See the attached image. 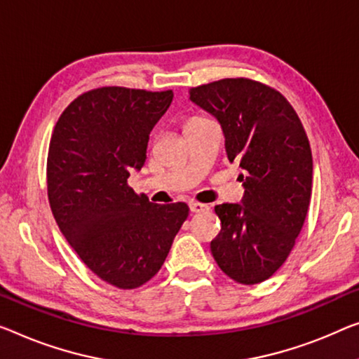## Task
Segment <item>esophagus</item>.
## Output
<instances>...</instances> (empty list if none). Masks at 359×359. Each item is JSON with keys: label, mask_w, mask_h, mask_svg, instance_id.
Returning <instances> with one entry per match:
<instances>
[{"label": "esophagus", "mask_w": 359, "mask_h": 359, "mask_svg": "<svg viewBox=\"0 0 359 359\" xmlns=\"http://www.w3.org/2000/svg\"><path fill=\"white\" fill-rule=\"evenodd\" d=\"M189 206H190L191 212H201V211L208 210L206 205H203V203H198V201H190Z\"/></svg>", "instance_id": "esophagus-1"}]
</instances>
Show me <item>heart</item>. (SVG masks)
I'll return each mask as SVG.
<instances>
[{"instance_id": "obj_1", "label": "heart", "mask_w": 359, "mask_h": 359, "mask_svg": "<svg viewBox=\"0 0 359 359\" xmlns=\"http://www.w3.org/2000/svg\"><path fill=\"white\" fill-rule=\"evenodd\" d=\"M195 121H203V117H191V119H189L187 124H190V122H195Z\"/></svg>"}]
</instances>
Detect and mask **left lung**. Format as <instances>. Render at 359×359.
Returning a JSON list of instances; mask_svg holds the SVG:
<instances>
[{"mask_svg": "<svg viewBox=\"0 0 359 359\" xmlns=\"http://www.w3.org/2000/svg\"><path fill=\"white\" fill-rule=\"evenodd\" d=\"M189 93L216 117L229 161L245 170L242 203L214 208L221 232L211 253L235 282L259 283L285 263L306 219L313 187L306 132L292 104L255 80L222 79Z\"/></svg>", "mask_w": 359, "mask_h": 359, "instance_id": "1", "label": "left lung"}]
</instances>
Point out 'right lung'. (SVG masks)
<instances>
[{
  "label": "right lung",
  "mask_w": 359,
  "mask_h": 359,
  "mask_svg": "<svg viewBox=\"0 0 359 359\" xmlns=\"http://www.w3.org/2000/svg\"><path fill=\"white\" fill-rule=\"evenodd\" d=\"M172 98V90H90L64 109L51 135L53 216L88 269L124 290L156 276L189 216L185 203L154 205L127 184L145 164L149 132Z\"/></svg>",
  "instance_id": "add662e5"
}]
</instances>
